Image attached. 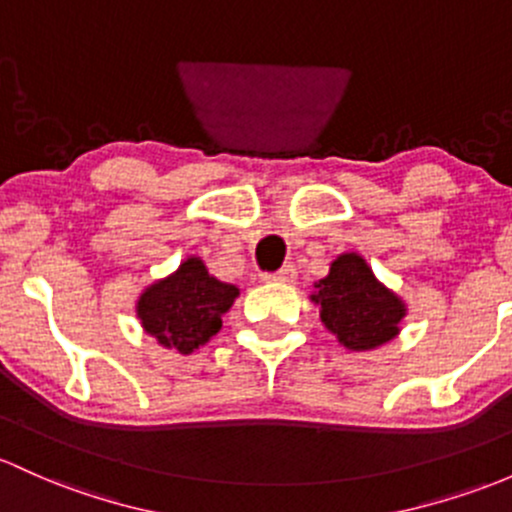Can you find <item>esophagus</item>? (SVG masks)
Listing matches in <instances>:
<instances>
[{
    "mask_svg": "<svg viewBox=\"0 0 512 512\" xmlns=\"http://www.w3.org/2000/svg\"><path fill=\"white\" fill-rule=\"evenodd\" d=\"M295 276H298V271H295L293 263H288L276 273H261V280L263 283H293Z\"/></svg>",
    "mask_w": 512,
    "mask_h": 512,
    "instance_id": "obj_1",
    "label": "esophagus"
}]
</instances>
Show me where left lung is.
I'll use <instances>...</instances> for the list:
<instances>
[{
  "instance_id": "1",
  "label": "left lung",
  "mask_w": 512,
  "mask_h": 512,
  "mask_svg": "<svg viewBox=\"0 0 512 512\" xmlns=\"http://www.w3.org/2000/svg\"><path fill=\"white\" fill-rule=\"evenodd\" d=\"M315 288L322 322L346 349H376L398 334L405 305L373 278L361 256H339Z\"/></svg>"
}]
</instances>
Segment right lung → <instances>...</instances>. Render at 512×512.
Instances as JSON below:
<instances>
[{
  "label": "right lung",
  "mask_w": 512,
  "mask_h": 512,
  "mask_svg": "<svg viewBox=\"0 0 512 512\" xmlns=\"http://www.w3.org/2000/svg\"><path fill=\"white\" fill-rule=\"evenodd\" d=\"M236 295L239 290L212 278L200 258H188L173 276L141 295L136 312L158 344L190 354L219 332Z\"/></svg>",
  "instance_id": "add662e5"
}]
</instances>
